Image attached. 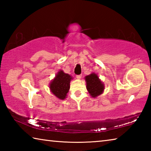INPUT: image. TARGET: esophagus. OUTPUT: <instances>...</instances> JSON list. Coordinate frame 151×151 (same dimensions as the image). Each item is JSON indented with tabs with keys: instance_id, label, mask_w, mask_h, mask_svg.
Instances as JSON below:
<instances>
[{
	"instance_id": "esophagus-1",
	"label": "esophagus",
	"mask_w": 151,
	"mask_h": 151,
	"mask_svg": "<svg viewBox=\"0 0 151 151\" xmlns=\"http://www.w3.org/2000/svg\"><path fill=\"white\" fill-rule=\"evenodd\" d=\"M82 77V75H76V78L77 79H81Z\"/></svg>"
}]
</instances>
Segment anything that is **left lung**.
<instances>
[{"label":"left lung","instance_id":"left-lung-1","mask_svg":"<svg viewBox=\"0 0 151 151\" xmlns=\"http://www.w3.org/2000/svg\"><path fill=\"white\" fill-rule=\"evenodd\" d=\"M86 83V89L93 98H96L103 93L104 85L102 81L99 78L98 75L92 73L85 77Z\"/></svg>","mask_w":151,"mask_h":151}]
</instances>
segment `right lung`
Returning <instances> with one entry per match:
<instances>
[{"instance_id":"add662e5","label":"right lung","mask_w":151,"mask_h":151,"mask_svg":"<svg viewBox=\"0 0 151 151\" xmlns=\"http://www.w3.org/2000/svg\"><path fill=\"white\" fill-rule=\"evenodd\" d=\"M73 76L60 70L49 84L51 93L60 100H65L70 89V83Z\"/></svg>"}]
</instances>
